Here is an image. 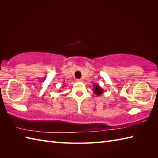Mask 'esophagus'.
I'll list each match as a JSON object with an SVG mask.
<instances>
[{
	"label": "esophagus",
	"mask_w": 158,
	"mask_h": 158,
	"mask_svg": "<svg viewBox=\"0 0 158 158\" xmlns=\"http://www.w3.org/2000/svg\"><path fill=\"white\" fill-rule=\"evenodd\" d=\"M76 81H77V82H82V81H83V79H77Z\"/></svg>",
	"instance_id": "34e87169"
}]
</instances>
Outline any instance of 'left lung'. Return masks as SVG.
<instances>
[{
  "mask_svg": "<svg viewBox=\"0 0 158 158\" xmlns=\"http://www.w3.org/2000/svg\"><path fill=\"white\" fill-rule=\"evenodd\" d=\"M94 86V88H93V91L94 92L96 96H100L101 95L102 92H104V89L100 87L99 85H97V84H94L93 85Z\"/></svg>",
  "mask_w": 158,
  "mask_h": 158,
  "instance_id": "8db88e82",
  "label": "left lung"
}]
</instances>
